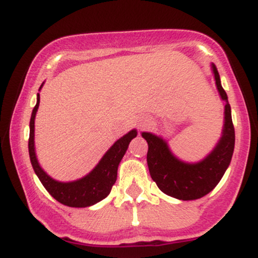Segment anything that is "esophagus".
<instances>
[{
  "label": "esophagus",
  "instance_id": "obj_1",
  "mask_svg": "<svg viewBox=\"0 0 258 258\" xmlns=\"http://www.w3.org/2000/svg\"><path fill=\"white\" fill-rule=\"evenodd\" d=\"M152 125V119H149V117H142L141 120L138 121V128L141 130H144L147 128V127H149Z\"/></svg>",
  "mask_w": 258,
  "mask_h": 258
}]
</instances>
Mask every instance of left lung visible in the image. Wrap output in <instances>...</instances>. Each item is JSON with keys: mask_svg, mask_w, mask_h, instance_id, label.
<instances>
[{"mask_svg": "<svg viewBox=\"0 0 258 258\" xmlns=\"http://www.w3.org/2000/svg\"><path fill=\"white\" fill-rule=\"evenodd\" d=\"M211 70L216 87L224 102V122L220 141L209 155L198 162H185L171 152L164 138L150 132H142V137L148 143L147 162L152 179L162 193L179 200L200 199L209 194L223 177L233 156L235 132L230 105L214 63Z\"/></svg>", "mask_w": 258, "mask_h": 258, "instance_id": "8db88e82", "label": "left lung"}]
</instances>
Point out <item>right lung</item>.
<instances>
[{
	"mask_svg": "<svg viewBox=\"0 0 258 258\" xmlns=\"http://www.w3.org/2000/svg\"><path fill=\"white\" fill-rule=\"evenodd\" d=\"M43 84L41 85L40 90ZM38 90V91H40ZM40 105V93H37V102L32 110L30 119V136H29V155L35 173L41 180L46 190L63 205L70 207H87L99 203L110 193L112 185L116 182L117 167L121 159L125 155L130 142L137 137V130L133 128L125 136L117 139L109 148L97 166L82 178L73 182H59L53 179L43 171L38 164L35 152V116Z\"/></svg>",
	"mask_w": 258,
	"mask_h": 258,
	"instance_id": "right-lung-1",
	"label": "right lung"
}]
</instances>
